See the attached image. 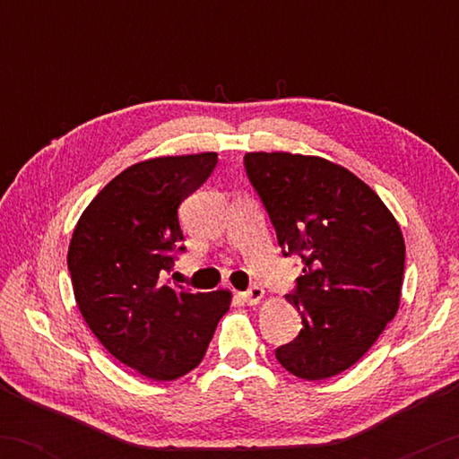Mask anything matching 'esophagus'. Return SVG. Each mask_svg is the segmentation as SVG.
<instances>
[{
	"label": "esophagus",
	"mask_w": 459,
	"mask_h": 459,
	"mask_svg": "<svg viewBox=\"0 0 459 459\" xmlns=\"http://www.w3.org/2000/svg\"><path fill=\"white\" fill-rule=\"evenodd\" d=\"M263 294H265V290H263L261 286L255 284V286H250L247 292H244V300H247L248 305H256L263 299Z\"/></svg>",
	"instance_id": "34e87169"
}]
</instances>
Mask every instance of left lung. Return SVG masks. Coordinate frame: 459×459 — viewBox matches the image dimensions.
Returning <instances> with one entry per match:
<instances>
[{"instance_id":"8db88e82","label":"left lung","mask_w":459,"mask_h":459,"mask_svg":"<svg viewBox=\"0 0 459 459\" xmlns=\"http://www.w3.org/2000/svg\"><path fill=\"white\" fill-rule=\"evenodd\" d=\"M244 169L281 253L303 261L286 294L303 330L275 349V359L299 378H332L368 353L399 309V223L372 187L319 156L248 152Z\"/></svg>"}]
</instances>
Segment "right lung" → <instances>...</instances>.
Returning a JSON list of instances; mask_svg holds the SVG:
<instances>
[{
  "instance_id": "add662e5",
  "label": "right lung",
  "mask_w": 459,
  "mask_h": 459,
  "mask_svg": "<svg viewBox=\"0 0 459 459\" xmlns=\"http://www.w3.org/2000/svg\"><path fill=\"white\" fill-rule=\"evenodd\" d=\"M215 167V152L131 165L104 186L73 231L68 272L81 316L112 357L146 378L192 372L230 309L228 290L192 292L160 281L186 250L179 204Z\"/></svg>"
}]
</instances>
